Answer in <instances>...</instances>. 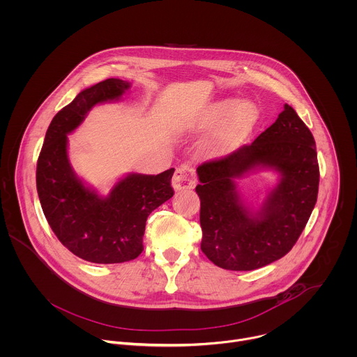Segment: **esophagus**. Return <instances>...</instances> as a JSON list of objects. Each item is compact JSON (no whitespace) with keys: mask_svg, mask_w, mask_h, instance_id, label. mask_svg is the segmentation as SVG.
Returning a JSON list of instances; mask_svg holds the SVG:
<instances>
[{"mask_svg":"<svg viewBox=\"0 0 357 357\" xmlns=\"http://www.w3.org/2000/svg\"><path fill=\"white\" fill-rule=\"evenodd\" d=\"M196 185V174L195 169L189 165H181L176 168L174 178H172V186L176 192L192 189Z\"/></svg>","mask_w":357,"mask_h":357,"instance_id":"34e87169","label":"esophagus"}]
</instances>
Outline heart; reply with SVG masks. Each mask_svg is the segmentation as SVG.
Wrapping results in <instances>:
<instances>
[{
	"label": "heart",
	"mask_w": 357,
	"mask_h": 357,
	"mask_svg": "<svg viewBox=\"0 0 357 357\" xmlns=\"http://www.w3.org/2000/svg\"><path fill=\"white\" fill-rule=\"evenodd\" d=\"M255 121L256 109L250 102L224 100L206 109L200 121V128H210L218 123L208 142V149L214 154H227L252 129Z\"/></svg>",
	"instance_id": "obj_1"
}]
</instances>
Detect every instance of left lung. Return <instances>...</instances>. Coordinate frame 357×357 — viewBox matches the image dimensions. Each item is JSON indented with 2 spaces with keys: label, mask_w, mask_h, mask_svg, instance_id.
I'll return each mask as SVG.
<instances>
[{
  "label": "left lung",
  "mask_w": 357,
  "mask_h": 357,
  "mask_svg": "<svg viewBox=\"0 0 357 357\" xmlns=\"http://www.w3.org/2000/svg\"><path fill=\"white\" fill-rule=\"evenodd\" d=\"M280 174L260 211L245 208L234 179L256 167ZM202 250L215 266L252 271L284 257L303 232L317 202L320 169L316 142L285 104L277 121L252 144L197 167Z\"/></svg>",
  "instance_id": "left-lung-1"
}]
</instances>
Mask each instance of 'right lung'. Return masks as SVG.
Segmentation results:
<instances>
[{
	"label": "right lung",
	"mask_w": 357,
	"mask_h": 357,
	"mask_svg": "<svg viewBox=\"0 0 357 357\" xmlns=\"http://www.w3.org/2000/svg\"><path fill=\"white\" fill-rule=\"evenodd\" d=\"M129 87L111 77L80 91L52 118L37 160V193L48 225L69 252L90 263L135 260L143 252L147 217L174 196V168L158 175L129 174L101 197L77 179L69 164L68 133L91 107L118 100Z\"/></svg>",
	"instance_id": "right-lung-1"
}]
</instances>
